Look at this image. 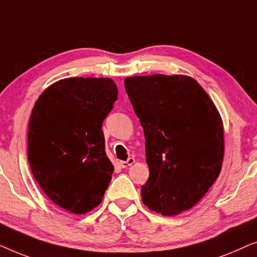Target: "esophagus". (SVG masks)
Here are the masks:
<instances>
[{
	"label": "esophagus",
	"instance_id": "obj_1",
	"mask_svg": "<svg viewBox=\"0 0 257 257\" xmlns=\"http://www.w3.org/2000/svg\"><path fill=\"white\" fill-rule=\"evenodd\" d=\"M132 164H135V158H128L126 161H119V166L121 168H126L128 166H131Z\"/></svg>",
	"mask_w": 257,
	"mask_h": 257
}]
</instances>
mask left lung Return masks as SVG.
Masks as SVG:
<instances>
[{
	"label": "left lung",
	"mask_w": 257,
	"mask_h": 257,
	"mask_svg": "<svg viewBox=\"0 0 257 257\" xmlns=\"http://www.w3.org/2000/svg\"><path fill=\"white\" fill-rule=\"evenodd\" d=\"M124 83L145 133L144 205L165 216L191 209L222 167L223 122L215 104L189 76L157 73Z\"/></svg>",
	"instance_id": "1"
}]
</instances>
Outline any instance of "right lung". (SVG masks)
I'll return each instance as SVG.
<instances>
[{"mask_svg": "<svg viewBox=\"0 0 257 257\" xmlns=\"http://www.w3.org/2000/svg\"><path fill=\"white\" fill-rule=\"evenodd\" d=\"M117 97L111 78L73 77L48 86L31 110V172L48 198L70 213L92 210L110 184L114 167L101 125Z\"/></svg>", "mask_w": 257, "mask_h": 257, "instance_id": "1", "label": "right lung"}]
</instances>
